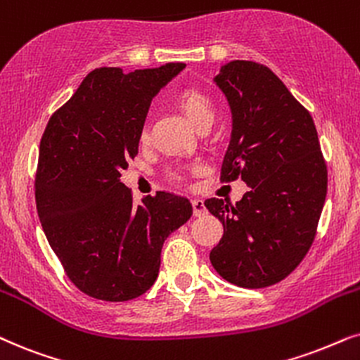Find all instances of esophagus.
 <instances>
[{"mask_svg": "<svg viewBox=\"0 0 360 360\" xmlns=\"http://www.w3.org/2000/svg\"><path fill=\"white\" fill-rule=\"evenodd\" d=\"M191 205H193L195 217H203V214L207 213V207H205V203L202 202V200H198V198L191 200Z\"/></svg>", "mask_w": 360, "mask_h": 360, "instance_id": "1", "label": "esophagus"}]
</instances>
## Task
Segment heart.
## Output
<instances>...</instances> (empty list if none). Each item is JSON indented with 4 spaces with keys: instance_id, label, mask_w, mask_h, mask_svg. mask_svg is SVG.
Segmentation results:
<instances>
[{
    "instance_id": "heart-1",
    "label": "heart",
    "mask_w": 360,
    "mask_h": 360,
    "mask_svg": "<svg viewBox=\"0 0 360 360\" xmlns=\"http://www.w3.org/2000/svg\"><path fill=\"white\" fill-rule=\"evenodd\" d=\"M175 105L184 112L185 117L190 120L191 124L195 125L198 130L203 129H210L217 119V107H214L213 101L205 94L203 91L195 87H188L184 89V91L176 92L174 97ZM148 132L147 129L142 130L140 134V139L147 140ZM170 176L174 180H179L181 176V170L180 169H174L170 170Z\"/></svg>"
}]
</instances>
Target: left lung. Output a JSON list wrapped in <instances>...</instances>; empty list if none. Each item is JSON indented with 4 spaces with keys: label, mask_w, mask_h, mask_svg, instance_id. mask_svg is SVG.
I'll list each match as a JSON object with an SVG mask.
<instances>
[{
    "label": "left lung",
    "mask_w": 360,
    "mask_h": 360,
    "mask_svg": "<svg viewBox=\"0 0 360 360\" xmlns=\"http://www.w3.org/2000/svg\"><path fill=\"white\" fill-rule=\"evenodd\" d=\"M214 84L231 110L221 180L250 186L236 205L208 198L223 223L210 253L213 268L240 288H266L291 274L316 236L328 193V169L311 114L263 64L231 60Z\"/></svg>",
    "instance_id": "obj_1"
}]
</instances>
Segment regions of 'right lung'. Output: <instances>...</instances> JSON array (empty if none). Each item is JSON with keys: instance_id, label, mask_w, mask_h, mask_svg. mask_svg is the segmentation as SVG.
Returning a JSON list of instances; mask_svg holds the SVG:
<instances>
[{"instance_id": "right-lung-1", "label": "right lung", "mask_w": 360, "mask_h": 360, "mask_svg": "<svg viewBox=\"0 0 360 360\" xmlns=\"http://www.w3.org/2000/svg\"><path fill=\"white\" fill-rule=\"evenodd\" d=\"M184 69H94L46 125L37 214L68 278L96 300L129 301L150 289L163 243L193 213L188 200L169 191L135 207L120 181L139 152L152 99Z\"/></svg>"}]
</instances>
